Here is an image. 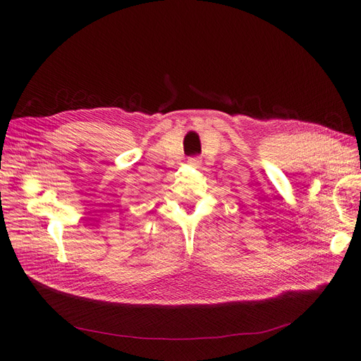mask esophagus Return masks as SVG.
<instances>
[{
  "mask_svg": "<svg viewBox=\"0 0 361 361\" xmlns=\"http://www.w3.org/2000/svg\"><path fill=\"white\" fill-rule=\"evenodd\" d=\"M189 163L192 164V166H200V164H201V157H198V156L190 157V159H189Z\"/></svg>",
  "mask_w": 361,
  "mask_h": 361,
  "instance_id": "obj_1",
  "label": "esophagus"
}]
</instances>
